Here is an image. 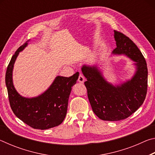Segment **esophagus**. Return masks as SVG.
Here are the masks:
<instances>
[{"mask_svg": "<svg viewBox=\"0 0 155 155\" xmlns=\"http://www.w3.org/2000/svg\"><path fill=\"white\" fill-rule=\"evenodd\" d=\"M78 81L79 83H83L84 81H85V77H84V76L82 74H81V73H80L79 76H78Z\"/></svg>", "mask_w": 155, "mask_h": 155, "instance_id": "obj_1", "label": "esophagus"}]
</instances>
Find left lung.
I'll list each match as a JSON object with an SVG mask.
<instances>
[{
  "mask_svg": "<svg viewBox=\"0 0 155 155\" xmlns=\"http://www.w3.org/2000/svg\"><path fill=\"white\" fill-rule=\"evenodd\" d=\"M116 46L113 53L124 54L136 62L137 71L130 81L115 87L107 82L96 66L83 65L82 72L93 111L100 119L118 121L127 118L143 104L148 88L146 59L136 44L124 34L114 30Z\"/></svg>",
  "mask_w": 155,
  "mask_h": 155,
  "instance_id": "1",
  "label": "left lung"
}]
</instances>
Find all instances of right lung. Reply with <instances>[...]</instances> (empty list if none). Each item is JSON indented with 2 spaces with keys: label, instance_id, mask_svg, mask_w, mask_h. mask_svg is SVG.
I'll return each instance as SVG.
<instances>
[{
  "label": "right lung",
  "instance_id": "1",
  "mask_svg": "<svg viewBox=\"0 0 155 155\" xmlns=\"http://www.w3.org/2000/svg\"><path fill=\"white\" fill-rule=\"evenodd\" d=\"M27 45V41L18 48L7 68L5 83L10 107L15 116L29 127L35 129H48L64 121L72 87L77 83L79 73L77 72L69 77L58 76L45 92L35 98L22 97L13 85L12 71L19 52Z\"/></svg>",
  "mask_w": 155,
  "mask_h": 155
}]
</instances>
